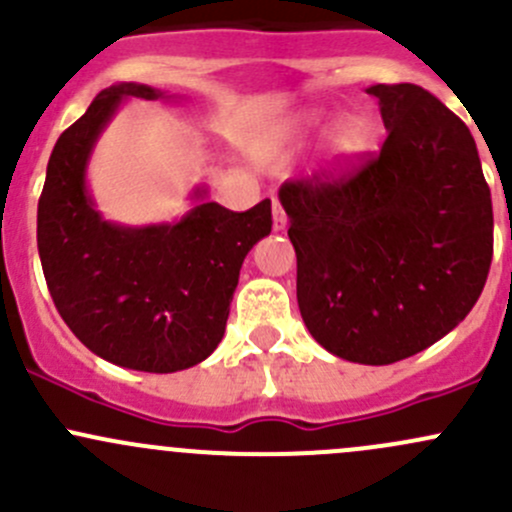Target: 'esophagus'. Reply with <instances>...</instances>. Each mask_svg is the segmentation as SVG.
Here are the masks:
<instances>
[{"label": "esophagus", "mask_w": 512, "mask_h": 512, "mask_svg": "<svg viewBox=\"0 0 512 512\" xmlns=\"http://www.w3.org/2000/svg\"><path fill=\"white\" fill-rule=\"evenodd\" d=\"M272 227H275L277 232L285 230L287 227V215H285V210H282L280 200L277 198H272Z\"/></svg>", "instance_id": "obj_1"}]
</instances>
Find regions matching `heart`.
<instances>
[{
  "label": "heart",
  "instance_id": "heart-1",
  "mask_svg": "<svg viewBox=\"0 0 512 512\" xmlns=\"http://www.w3.org/2000/svg\"><path fill=\"white\" fill-rule=\"evenodd\" d=\"M324 126H327V121H322V118H309L304 131H322ZM332 146H334V156L339 160H349L359 156V153L369 146V126H366L361 118H347V121L339 123L337 131H334Z\"/></svg>",
  "mask_w": 512,
  "mask_h": 512
}]
</instances>
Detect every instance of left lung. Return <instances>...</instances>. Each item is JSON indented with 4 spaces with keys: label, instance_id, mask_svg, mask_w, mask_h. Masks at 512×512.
Returning <instances> with one entry per match:
<instances>
[{
    "label": "left lung",
    "instance_id": "left-lung-1",
    "mask_svg": "<svg viewBox=\"0 0 512 512\" xmlns=\"http://www.w3.org/2000/svg\"><path fill=\"white\" fill-rule=\"evenodd\" d=\"M386 141L337 175L287 180L297 302L327 352L384 366L466 319L493 260V203L466 123L416 84H376Z\"/></svg>",
    "mask_w": 512,
    "mask_h": 512
}]
</instances>
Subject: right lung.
I'll list each match as a JSON object with an SVG mask.
<instances>
[{
	"instance_id": "1",
	"label": "right lung",
	"mask_w": 512,
	"mask_h": 512,
	"mask_svg": "<svg viewBox=\"0 0 512 512\" xmlns=\"http://www.w3.org/2000/svg\"><path fill=\"white\" fill-rule=\"evenodd\" d=\"M123 98L156 101L163 91L118 84L56 141L36 210L46 287L84 347L111 364L151 374L190 369L225 334L242 260L270 235L272 203L232 213L198 200L173 225L108 223L86 190V165Z\"/></svg>"
}]
</instances>
